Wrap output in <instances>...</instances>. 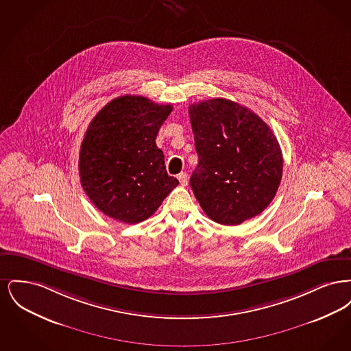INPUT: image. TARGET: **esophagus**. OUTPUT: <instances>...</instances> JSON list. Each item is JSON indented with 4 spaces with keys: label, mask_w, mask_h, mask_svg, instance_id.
<instances>
[{
    "label": "esophagus",
    "mask_w": 351,
    "mask_h": 351,
    "mask_svg": "<svg viewBox=\"0 0 351 351\" xmlns=\"http://www.w3.org/2000/svg\"><path fill=\"white\" fill-rule=\"evenodd\" d=\"M178 179H179V182H180V184H182L183 186H185V185L188 184V175H186L185 172H182V173H179Z\"/></svg>",
    "instance_id": "34e87169"
}]
</instances>
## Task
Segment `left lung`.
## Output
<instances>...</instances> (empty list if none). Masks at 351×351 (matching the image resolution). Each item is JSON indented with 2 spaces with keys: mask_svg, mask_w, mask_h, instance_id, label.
I'll use <instances>...</instances> for the list:
<instances>
[{
  "mask_svg": "<svg viewBox=\"0 0 351 351\" xmlns=\"http://www.w3.org/2000/svg\"><path fill=\"white\" fill-rule=\"evenodd\" d=\"M199 165L191 188L205 215L221 225L258 216L276 195L283 155L267 123L226 99L189 106Z\"/></svg>",
  "mask_w": 351,
  "mask_h": 351,
  "instance_id": "left-lung-1",
  "label": "left lung"
}]
</instances>
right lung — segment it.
Instances as JSON below:
<instances>
[{"instance_id":"1","label":"right lung","mask_w":351,"mask_h":351,"mask_svg":"<svg viewBox=\"0 0 351 351\" xmlns=\"http://www.w3.org/2000/svg\"><path fill=\"white\" fill-rule=\"evenodd\" d=\"M171 112V105L126 95L108 102L89 123L79 155L80 182L104 215L142 222L179 184L155 143Z\"/></svg>"}]
</instances>
